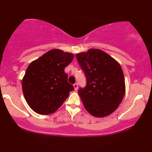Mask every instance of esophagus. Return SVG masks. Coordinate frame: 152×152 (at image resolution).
I'll use <instances>...</instances> for the list:
<instances>
[{
	"mask_svg": "<svg viewBox=\"0 0 152 152\" xmlns=\"http://www.w3.org/2000/svg\"><path fill=\"white\" fill-rule=\"evenodd\" d=\"M73 86H74V89H75V90H77V89H78V83H75V84H74Z\"/></svg>",
	"mask_w": 152,
	"mask_h": 152,
	"instance_id": "esophagus-1",
	"label": "esophagus"
}]
</instances>
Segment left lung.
Segmentation results:
<instances>
[{
    "instance_id": "8db88e82",
    "label": "left lung",
    "mask_w": 152,
    "mask_h": 152,
    "mask_svg": "<svg viewBox=\"0 0 152 152\" xmlns=\"http://www.w3.org/2000/svg\"><path fill=\"white\" fill-rule=\"evenodd\" d=\"M76 58L86 77V86L78 91L85 108L95 117L111 114L118 107L125 92L120 64L98 49L77 54Z\"/></svg>"
}]
</instances>
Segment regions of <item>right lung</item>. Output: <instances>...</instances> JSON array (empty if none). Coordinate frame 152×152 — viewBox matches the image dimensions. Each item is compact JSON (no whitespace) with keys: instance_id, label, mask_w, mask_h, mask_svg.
I'll list each match as a JSON object with an SVG mask.
<instances>
[{"instance_id":"obj_1","label":"right lung","mask_w":152,"mask_h":152,"mask_svg":"<svg viewBox=\"0 0 152 152\" xmlns=\"http://www.w3.org/2000/svg\"><path fill=\"white\" fill-rule=\"evenodd\" d=\"M74 58L71 53L52 50L29 64L22 80L29 106L39 114H52L73 91L65 68Z\"/></svg>"}]
</instances>
